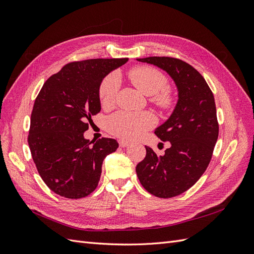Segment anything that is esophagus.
<instances>
[{
    "instance_id": "34e87169",
    "label": "esophagus",
    "mask_w": 254,
    "mask_h": 254,
    "mask_svg": "<svg viewBox=\"0 0 254 254\" xmlns=\"http://www.w3.org/2000/svg\"><path fill=\"white\" fill-rule=\"evenodd\" d=\"M119 144H120L121 147H127V146L129 145V142L124 141V140H120V141H119Z\"/></svg>"
}]
</instances>
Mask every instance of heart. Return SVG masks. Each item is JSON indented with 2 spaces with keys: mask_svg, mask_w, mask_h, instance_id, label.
<instances>
[{
  "mask_svg": "<svg viewBox=\"0 0 254 254\" xmlns=\"http://www.w3.org/2000/svg\"><path fill=\"white\" fill-rule=\"evenodd\" d=\"M128 77L135 88L148 95L151 104L161 110H171L176 105L174 90L166 86L167 77L157 68L137 65L128 72ZM121 80L117 73H111L102 80L98 88V97L104 108H110L117 101ZM156 125V118L150 112L133 113L119 111L107 120V129L110 133L124 140H134Z\"/></svg>",
  "mask_w": 254,
  "mask_h": 254,
  "instance_id": "b5f03b06",
  "label": "heart"
}]
</instances>
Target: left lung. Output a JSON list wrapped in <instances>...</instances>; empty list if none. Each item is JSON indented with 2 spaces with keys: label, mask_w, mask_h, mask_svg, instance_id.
<instances>
[{
  "label": "left lung",
  "mask_w": 254,
  "mask_h": 254,
  "mask_svg": "<svg viewBox=\"0 0 254 254\" xmlns=\"http://www.w3.org/2000/svg\"><path fill=\"white\" fill-rule=\"evenodd\" d=\"M162 68L175 81L178 102L155 133L171 147L157 156L148 146L136 175L148 193L160 198L178 196L199 180L209 165L218 137L214 95L196 68L173 57L136 59Z\"/></svg>",
  "instance_id": "left-lung-1"
}]
</instances>
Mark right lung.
<instances>
[{
  "label": "right lung",
  "mask_w": 254,
  "mask_h": 254,
  "mask_svg": "<svg viewBox=\"0 0 254 254\" xmlns=\"http://www.w3.org/2000/svg\"><path fill=\"white\" fill-rule=\"evenodd\" d=\"M128 58L89 59L65 64L44 82L30 117L28 145L38 173L57 195L79 199L93 191L114 139L89 141L83 132L101 111L98 88Z\"/></svg>",
  "instance_id": "add662e5"
}]
</instances>
